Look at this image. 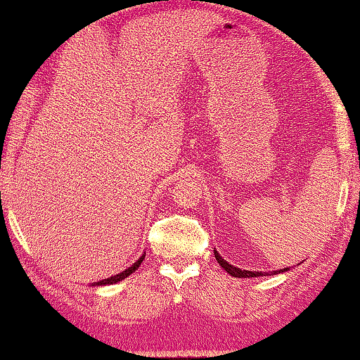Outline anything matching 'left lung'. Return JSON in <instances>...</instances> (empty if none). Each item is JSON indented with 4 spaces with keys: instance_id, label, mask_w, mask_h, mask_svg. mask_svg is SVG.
I'll return each instance as SVG.
<instances>
[{
    "instance_id": "left-lung-1",
    "label": "left lung",
    "mask_w": 360,
    "mask_h": 360,
    "mask_svg": "<svg viewBox=\"0 0 360 360\" xmlns=\"http://www.w3.org/2000/svg\"><path fill=\"white\" fill-rule=\"evenodd\" d=\"M214 257H216V260H218V264L221 265V267H223L226 272H228L231 277H238V278H249V277H260V275H269V274H265V272H252V270H243V269H238V267H234V265H231V264H228L226 262V260L221 257V255L218 254V250H214ZM285 270L287 269H282V270H275L274 274H282V272H285Z\"/></svg>"
}]
</instances>
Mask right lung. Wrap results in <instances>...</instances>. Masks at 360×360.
<instances>
[{"label": "right lung", "instance_id": "right-lung-1", "mask_svg": "<svg viewBox=\"0 0 360 360\" xmlns=\"http://www.w3.org/2000/svg\"><path fill=\"white\" fill-rule=\"evenodd\" d=\"M144 257H146V254H142L139 259L136 260L134 264L131 265V267H127L126 270H122V272H120L117 275H112V277H110V278H105V280H100V282H96V283H93L91 287H95V285H112V283H116V282H121V280H124L126 277H129V275L132 274V272H136L137 270V267H139V265L142 264V260H144Z\"/></svg>", "mask_w": 360, "mask_h": 360}]
</instances>
